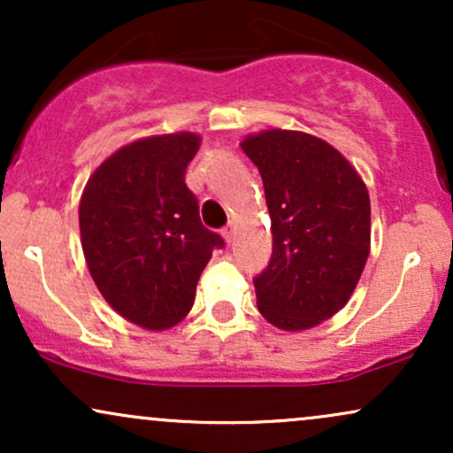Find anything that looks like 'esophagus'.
I'll return each instance as SVG.
<instances>
[{
	"instance_id": "34e87169",
	"label": "esophagus",
	"mask_w": 453,
	"mask_h": 453,
	"mask_svg": "<svg viewBox=\"0 0 453 453\" xmlns=\"http://www.w3.org/2000/svg\"><path fill=\"white\" fill-rule=\"evenodd\" d=\"M234 230H236V227H234V223H227V226L221 230V236L226 238V242L234 241Z\"/></svg>"
}]
</instances>
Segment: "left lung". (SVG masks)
Returning a JSON list of instances; mask_svg holds the SVG:
<instances>
[{
	"instance_id": "obj_1",
	"label": "left lung",
	"mask_w": 453,
	"mask_h": 453,
	"mask_svg": "<svg viewBox=\"0 0 453 453\" xmlns=\"http://www.w3.org/2000/svg\"><path fill=\"white\" fill-rule=\"evenodd\" d=\"M262 174L273 257L253 279L257 309L298 332L347 304L371 253V200L360 174L321 138L268 129L241 142Z\"/></svg>"
}]
</instances>
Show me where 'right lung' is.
I'll return each mask as SVG.
<instances>
[{"instance_id": "1", "label": "right lung", "mask_w": 453, "mask_h": 453, "mask_svg": "<svg viewBox=\"0 0 453 453\" xmlns=\"http://www.w3.org/2000/svg\"><path fill=\"white\" fill-rule=\"evenodd\" d=\"M197 149L191 132L136 140L104 161L81 197L91 277L119 315L147 330L173 327L189 313L212 249L226 244L202 226L185 185Z\"/></svg>"}]
</instances>
